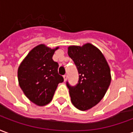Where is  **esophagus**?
<instances>
[{
	"instance_id": "34e87169",
	"label": "esophagus",
	"mask_w": 133,
	"mask_h": 133,
	"mask_svg": "<svg viewBox=\"0 0 133 133\" xmlns=\"http://www.w3.org/2000/svg\"><path fill=\"white\" fill-rule=\"evenodd\" d=\"M63 76H64V81H66V79H67V78H68L67 74H64V75Z\"/></svg>"
}]
</instances>
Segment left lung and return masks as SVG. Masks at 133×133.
Returning a JSON list of instances; mask_svg holds the SVG:
<instances>
[{
  "label": "left lung",
  "instance_id": "obj_1",
  "mask_svg": "<svg viewBox=\"0 0 133 133\" xmlns=\"http://www.w3.org/2000/svg\"><path fill=\"white\" fill-rule=\"evenodd\" d=\"M68 55L78 72L76 86L66 82L71 103L78 110H89L105 96L111 81L110 67L101 52L90 43L69 46Z\"/></svg>",
  "mask_w": 133,
  "mask_h": 133
}]
</instances>
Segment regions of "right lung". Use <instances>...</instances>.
I'll use <instances>...</instances> for the list:
<instances>
[{
	"label": "right lung",
	"instance_id": "right-lung-1",
	"mask_svg": "<svg viewBox=\"0 0 133 133\" xmlns=\"http://www.w3.org/2000/svg\"><path fill=\"white\" fill-rule=\"evenodd\" d=\"M59 47L51 49L44 44L35 46L28 53L17 70L18 82L30 101L39 106L48 104L59 83L64 81L58 74V63L52 57Z\"/></svg>",
	"mask_w": 133,
	"mask_h": 133
}]
</instances>
